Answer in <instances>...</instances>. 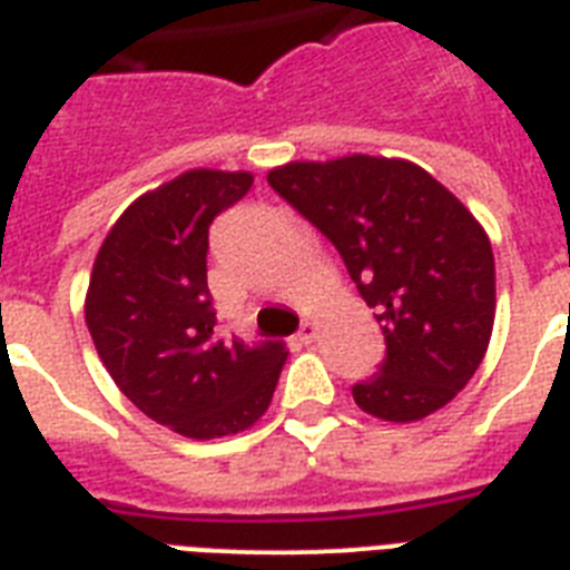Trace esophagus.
<instances>
[{"mask_svg":"<svg viewBox=\"0 0 570 570\" xmlns=\"http://www.w3.org/2000/svg\"><path fill=\"white\" fill-rule=\"evenodd\" d=\"M316 333H318L316 322H313V318H307V322H304V325H301V331H298V342H301V345H309V342L316 340Z\"/></svg>","mask_w":570,"mask_h":570,"instance_id":"obj_1","label":"esophagus"}]
</instances>
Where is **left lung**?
<instances>
[{
	"instance_id": "1",
	"label": "left lung",
	"mask_w": 570,
	"mask_h": 570,
	"mask_svg": "<svg viewBox=\"0 0 570 570\" xmlns=\"http://www.w3.org/2000/svg\"><path fill=\"white\" fill-rule=\"evenodd\" d=\"M277 196L345 261L386 340L381 372L354 386L363 413L419 421L483 363L494 325V257L480 222L410 160L348 155L269 173Z\"/></svg>"
}]
</instances>
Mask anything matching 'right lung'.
Returning <instances> with one entry per match:
<instances>
[{"mask_svg":"<svg viewBox=\"0 0 570 570\" xmlns=\"http://www.w3.org/2000/svg\"><path fill=\"white\" fill-rule=\"evenodd\" d=\"M252 173L189 169L140 196L92 263L85 318L128 401L187 439L234 436L272 404L284 342L216 333L207 230L252 189Z\"/></svg>","mask_w":570,"mask_h":570,"instance_id":"1","label":"right lung"}]
</instances>
